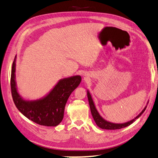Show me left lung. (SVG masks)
Returning <instances> with one entry per match:
<instances>
[{"label": "left lung", "mask_w": 158, "mask_h": 158, "mask_svg": "<svg viewBox=\"0 0 158 158\" xmlns=\"http://www.w3.org/2000/svg\"><path fill=\"white\" fill-rule=\"evenodd\" d=\"M87 94L88 101H89V104L91 112V114H92V116H93V118L94 119L95 123H96V124L99 127L101 128V129H102L116 130V129H123V128L129 126L130 124L133 123L135 120L137 119L138 118H139V117L141 116L142 114L143 113L144 111L145 110V109L147 108V106H148V105H146V106L143 108V110L140 113H139V114H138L133 120H131L130 121H128V122L124 123H113L109 122V121H107L106 120H105L104 118H102V117L100 116V114H99L98 111L97 110L96 106H95L93 98H92V97H91V95L89 93V90H87Z\"/></svg>", "instance_id": "8db88e82"}]
</instances>
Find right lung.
Returning <instances> with one entry per match:
<instances>
[{"label": "right lung", "instance_id": "1", "mask_svg": "<svg viewBox=\"0 0 158 158\" xmlns=\"http://www.w3.org/2000/svg\"><path fill=\"white\" fill-rule=\"evenodd\" d=\"M16 59L13 62L10 87L13 100L17 109L33 122L42 126L56 127L63 119L66 103L81 81L80 75L61 79L45 96L38 100H25L18 92L16 80Z\"/></svg>", "mask_w": 158, "mask_h": 158}]
</instances>
